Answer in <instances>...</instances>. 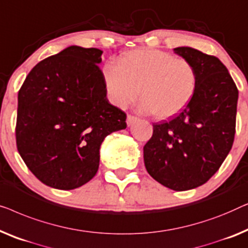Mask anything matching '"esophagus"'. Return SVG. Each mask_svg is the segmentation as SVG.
<instances>
[{"instance_id":"34e87169","label":"esophagus","mask_w":248,"mask_h":248,"mask_svg":"<svg viewBox=\"0 0 248 248\" xmlns=\"http://www.w3.org/2000/svg\"><path fill=\"white\" fill-rule=\"evenodd\" d=\"M135 121H137V117L130 116V114H129V116L127 117V124L128 125H131L132 124L135 123Z\"/></svg>"}]
</instances>
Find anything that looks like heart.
Listing matches in <instances>:
<instances>
[{
	"label": "heart",
	"mask_w": 248,
	"mask_h": 248,
	"mask_svg": "<svg viewBox=\"0 0 248 248\" xmlns=\"http://www.w3.org/2000/svg\"><path fill=\"white\" fill-rule=\"evenodd\" d=\"M103 81L113 106L124 109L140 93L141 112L169 119L191 102L198 88V73L187 59L163 50L136 49L121 56L119 65H106Z\"/></svg>",
	"instance_id": "b5f03b06"
}]
</instances>
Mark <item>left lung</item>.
Here are the masks:
<instances>
[{"instance_id":"left-lung-1","label":"left lung","mask_w":248,"mask_h":248,"mask_svg":"<svg viewBox=\"0 0 248 248\" xmlns=\"http://www.w3.org/2000/svg\"><path fill=\"white\" fill-rule=\"evenodd\" d=\"M173 51L191 62L198 88L170 121L155 124L144 146L147 172L162 186L186 191L202 186L219 170L235 137L238 90L226 66L192 47Z\"/></svg>"}]
</instances>
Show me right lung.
<instances>
[{
    "instance_id": "1",
    "label": "right lung",
    "mask_w": 248,
    "mask_h": 248,
    "mask_svg": "<svg viewBox=\"0 0 248 248\" xmlns=\"http://www.w3.org/2000/svg\"><path fill=\"white\" fill-rule=\"evenodd\" d=\"M102 53L65 48L38 62L19 91L16 147L33 175L54 189L92 180L104 138L127 127L125 113L107 99Z\"/></svg>"
}]
</instances>
